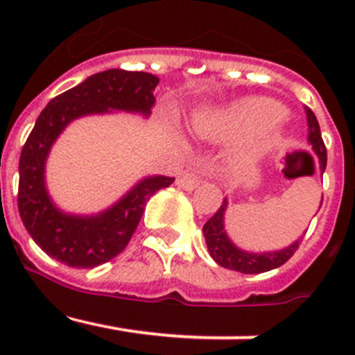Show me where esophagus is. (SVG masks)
<instances>
[{
	"mask_svg": "<svg viewBox=\"0 0 355 355\" xmlns=\"http://www.w3.org/2000/svg\"><path fill=\"white\" fill-rule=\"evenodd\" d=\"M200 184V174H183L178 180V187L183 188V190H196Z\"/></svg>",
	"mask_w": 355,
	"mask_h": 355,
	"instance_id": "34e87169",
	"label": "esophagus"
}]
</instances>
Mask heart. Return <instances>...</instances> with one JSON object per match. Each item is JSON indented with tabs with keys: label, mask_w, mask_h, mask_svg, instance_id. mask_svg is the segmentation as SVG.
Instances as JSON below:
<instances>
[{
	"label": "heart",
	"mask_w": 355,
	"mask_h": 355,
	"mask_svg": "<svg viewBox=\"0 0 355 355\" xmlns=\"http://www.w3.org/2000/svg\"><path fill=\"white\" fill-rule=\"evenodd\" d=\"M199 137L215 142L234 140L245 135H258L252 158H259L286 139L284 108L268 97H247L227 108L199 115L193 121Z\"/></svg>",
	"instance_id": "1"
}]
</instances>
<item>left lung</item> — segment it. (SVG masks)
<instances>
[{
	"label": "left lung",
	"instance_id": "left-lung-1",
	"mask_svg": "<svg viewBox=\"0 0 355 355\" xmlns=\"http://www.w3.org/2000/svg\"><path fill=\"white\" fill-rule=\"evenodd\" d=\"M307 126H309V139H307V142L311 144L313 153L318 158L320 174H324L325 165H327V150H325V144L322 140L318 121H316L315 114L309 108H307ZM227 206L229 200L227 197H224L220 208L216 209L215 215L202 227V234H205L209 256L220 266L229 268V270L241 272V274H263V272L274 270L277 266L284 265L293 256L295 250L299 249L302 236L297 238L293 243L283 247V249L263 250V252H254V250L238 247L229 238L227 231H225V211H227ZM320 206H322V202H320Z\"/></svg>",
	"mask_w": 355,
	"mask_h": 355
}]
</instances>
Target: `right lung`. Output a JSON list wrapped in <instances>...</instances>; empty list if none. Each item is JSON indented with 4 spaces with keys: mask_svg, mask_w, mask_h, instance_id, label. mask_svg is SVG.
Wrapping results in <instances>:
<instances>
[{
    "mask_svg": "<svg viewBox=\"0 0 355 355\" xmlns=\"http://www.w3.org/2000/svg\"><path fill=\"white\" fill-rule=\"evenodd\" d=\"M158 83L159 78L149 72L108 69L56 96L37 117L19 159L17 206L30 236L56 261L94 268L115 258L133 236L147 199L174 183L168 175H146L114 205L90 215L58 208L46 183L51 147L71 122L115 112L147 119Z\"/></svg>",
    "mask_w": 355,
    "mask_h": 355,
    "instance_id": "right-lung-1",
    "label": "right lung"
}]
</instances>
